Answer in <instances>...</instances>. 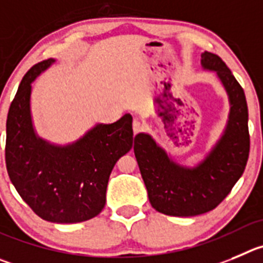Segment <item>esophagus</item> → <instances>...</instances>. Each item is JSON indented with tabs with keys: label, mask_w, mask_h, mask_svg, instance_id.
<instances>
[{
	"label": "esophagus",
	"mask_w": 263,
	"mask_h": 263,
	"mask_svg": "<svg viewBox=\"0 0 263 263\" xmlns=\"http://www.w3.org/2000/svg\"><path fill=\"white\" fill-rule=\"evenodd\" d=\"M132 128H134V132L135 134H139L141 129H143V126H141V123H140L139 120L135 119L134 120V124H132Z\"/></svg>",
	"instance_id": "esophagus-1"
}]
</instances>
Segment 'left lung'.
<instances>
[{"instance_id": "8db88e82", "label": "left lung", "mask_w": 263, "mask_h": 263, "mask_svg": "<svg viewBox=\"0 0 263 263\" xmlns=\"http://www.w3.org/2000/svg\"><path fill=\"white\" fill-rule=\"evenodd\" d=\"M203 68L217 71L231 102L227 128L209 156L195 168L171 161L149 135L135 137L134 152L152 206L174 217H193L215 209L242 175L249 157L248 105L244 89L217 54H201Z\"/></svg>"}]
</instances>
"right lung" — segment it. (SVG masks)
Here are the masks:
<instances>
[{"label": "right lung", "instance_id": "add662e5", "mask_svg": "<svg viewBox=\"0 0 263 263\" xmlns=\"http://www.w3.org/2000/svg\"><path fill=\"white\" fill-rule=\"evenodd\" d=\"M53 62L49 58L32 66L10 105L6 168L24 202L44 220L84 222L104 209L112 167L132 148V117L97 124L71 145L54 146L36 136L29 111L31 83Z\"/></svg>", "mask_w": 263, "mask_h": 263}]
</instances>
